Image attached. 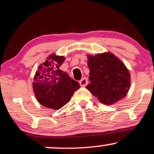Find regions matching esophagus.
<instances>
[{
	"mask_svg": "<svg viewBox=\"0 0 154 154\" xmlns=\"http://www.w3.org/2000/svg\"><path fill=\"white\" fill-rule=\"evenodd\" d=\"M79 83L81 86H86L88 83V79H86V77H83L81 80L79 81Z\"/></svg>",
	"mask_w": 154,
	"mask_h": 154,
	"instance_id": "obj_1",
	"label": "esophagus"
}]
</instances>
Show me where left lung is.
Here are the masks:
<instances>
[{"mask_svg":"<svg viewBox=\"0 0 154 154\" xmlns=\"http://www.w3.org/2000/svg\"><path fill=\"white\" fill-rule=\"evenodd\" d=\"M90 70L86 88L102 103L111 105L126 96L131 77L126 66L111 53L88 56Z\"/></svg>","mask_w":154,"mask_h":154,"instance_id":"obj_1","label":"left lung"}]
</instances>
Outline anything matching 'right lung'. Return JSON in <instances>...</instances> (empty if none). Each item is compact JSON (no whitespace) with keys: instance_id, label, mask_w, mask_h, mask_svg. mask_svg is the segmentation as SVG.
<instances>
[{"instance_id":"right-lung-1","label":"right lung","mask_w":154,"mask_h":154,"mask_svg":"<svg viewBox=\"0 0 154 154\" xmlns=\"http://www.w3.org/2000/svg\"><path fill=\"white\" fill-rule=\"evenodd\" d=\"M64 60L63 56L51 55L39 66L35 73L33 83V91L38 101L46 108L55 110L60 109L80 88L77 81L59 69Z\"/></svg>"}]
</instances>
